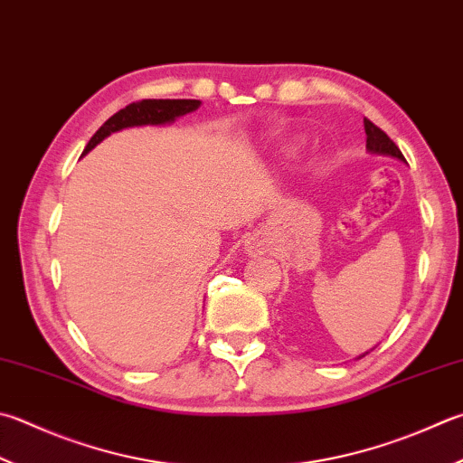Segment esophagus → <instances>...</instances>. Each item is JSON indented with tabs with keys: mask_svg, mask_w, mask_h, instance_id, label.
<instances>
[{
	"mask_svg": "<svg viewBox=\"0 0 463 463\" xmlns=\"http://www.w3.org/2000/svg\"><path fill=\"white\" fill-rule=\"evenodd\" d=\"M248 248H250V251H256V250H258L256 241H248Z\"/></svg>",
	"mask_w": 463,
	"mask_h": 463,
	"instance_id": "esophagus-1",
	"label": "esophagus"
}]
</instances>
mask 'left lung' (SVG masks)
Listing matches in <instances>:
<instances>
[{
    "label": "left lung",
    "mask_w": 463,
    "mask_h": 463,
    "mask_svg": "<svg viewBox=\"0 0 463 463\" xmlns=\"http://www.w3.org/2000/svg\"><path fill=\"white\" fill-rule=\"evenodd\" d=\"M364 133H367V151L371 155L393 156V159H399V161L405 163V156H403V153L399 151V146L393 141H391V138L385 133H383L379 127H374L371 120H367V118H364ZM367 353H363L361 356H364ZM361 356H356V359H361Z\"/></svg>",
    "instance_id": "1"
}]
</instances>
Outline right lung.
I'll use <instances>...</instances> for the list:
<instances>
[{"label":"right lung","instance_id":"1","mask_svg":"<svg viewBox=\"0 0 463 463\" xmlns=\"http://www.w3.org/2000/svg\"><path fill=\"white\" fill-rule=\"evenodd\" d=\"M202 100H187V99H177V100H141L133 102L128 107L120 109L117 115H112L107 123H104L92 138L86 145L84 155L92 151L96 145L104 141L109 135L117 133V130L130 128V127H159V125H169L175 123V120L183 115H189L199 109Z\"/></svg>","mask_w":463,"mask_h":463}]
</instances>
